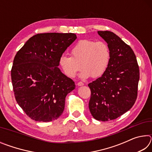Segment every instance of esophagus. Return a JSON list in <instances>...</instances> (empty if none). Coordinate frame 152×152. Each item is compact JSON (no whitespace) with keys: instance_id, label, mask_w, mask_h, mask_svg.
Here are the masks:
<instances>
[{"instance_id":"34e87169","label":"esophagus","mask_w":152,"mask_h":152,"mask_svg":"<svg viewBox=\"0 0 152 152\" xmlns=\"http://www.w3.org/2000/svg\"><path fill=\"white\" fill-rule=\"evenodd\" d=\"M78 86H83V85H84V84L83 83V82H78Z\"/></svg>"}]
</instances>
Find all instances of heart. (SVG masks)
<instances>
[{
	"label": "heart",
	"instance_id": "obj_1",
	"mask_svg": "<svg viewBox=\"0 0 152 152\" xmlns=\"http://www.w3.org/2000/svg\"><path fill=\"white\" fill-rule=\"evenodd\" d=\"M70 54L62 55L59 59L61 68L69 78L75 77L81 68L82 78H99L106 72L110 61L109 46L102 41H79L71 49Z\"/></svg>",
	"mask_w": 152,
	"mask_h": 152
}]
</instances>
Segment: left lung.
<instances>
[{
  "instance_id": "1",
  "label": "left lung",
  "mask_w": 152,
  "mask_h": 152,
  "mask_svg": "<svg viewBox=\"0 0 152 152\" xmlns=\"http://www.w3.org/2000/svg\"><path fill=\"white\" fill-rule=\"evenodd\" d=\"M110 50V61L103 75L88 84L89 109L95 119L107 121L128 111L137 97L140 68L134 51L114 33L98 31Z\"/></svg>"
}]
</instances>
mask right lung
<instances>
[{
	"mask_svg": "<svg viewBox=\"0 0 152 152\" xmlns=\"http://www.w3.org/2000/svg\"><path fill=\"white\" fill-rule=\"evenodd\" d=\"M76 39L74 33L33 35L17 51L11 69L15 99L28 117L49 122L62 114L75 84L58 68L59 59Z\"/></svg>",
	"mask_w": 152,
	"mask_h": 152,
	"instance_id": "obj_1",
	"label": "right lung"
}]
</instances>
